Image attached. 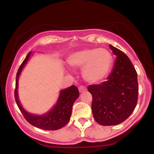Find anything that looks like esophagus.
Wrapping results in <instances>:
<instances>
[{
	"label": "esophagus",
	"instance_id": "obj_1",
	"mask_svg": "<svg viewBox=\"0 0 154 154\" xmlns=\"http://www.w3.org/2000/svg\"><path fill=\"white\" fill-rule=\"evenodd\" d=\"M86 90H87V88H86L85 86H84V85H81V86H79V91L80 92V93H82V92L86 91Z\"/></svg>",
	"mask_w": 154,
	"mask_h": 154
}]
</instances>
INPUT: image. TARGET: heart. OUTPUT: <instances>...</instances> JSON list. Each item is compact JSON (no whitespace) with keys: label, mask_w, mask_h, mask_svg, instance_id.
<instances>
[{"label":"heart","mask_w":154,"mask_h":154,"mask_svg":"<svg viewBox=\"0 0 154 154\" xmlns=\"http://www.w3.org/2000/svg\"><path fill=\"white\" fill-rule=\"evenodd\" d=\"M68 62L74 68H82V76L88 82H100L109 74L112 56L105 48H90L77 51L69 57Z\"/></svg>","instance_id":"1"}]
</instances>
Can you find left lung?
I'll return each mask as SVG.
<instances>
[{"label": "left lung", "instance_id": "obj_1", "mask_svg": "<svg viewBox=\"0 0 154 154\" xmlns=\"http://www.w3.org/2000/svg\"><path fill=\"white\" fill-rule=\"evenodd\" d=\"M109 46L116 56L112 72L106 81L88 88L93 97L91 107L94 119L104 126L119 125L128 119L138 98L135 67L122 51L111 45Z\"/></svg>", "mask_w": 154, "mask_h": 154}]
</instances>
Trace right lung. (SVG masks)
Instances as JSON below:
<instances>
[{"mask_svg":"<svg viewBox=\"0 0 154 154\" xmlns=\"http://www.w3.org/2000/svg\"><path fill=\"white\" fill-rule=\"evenodd\" d=\"M30 55L31 52L28 53L27 56H26L25 59L23 61L22 64L20 65L17 73L14 91L15 100L24 117L32 125L36 127V128L46 130H58V129L64 127L69 121L70 116L72 114V106L79 95L78 88L75 85H72L71 87L61 91L57 103L53 108V109H51L47 114L41 116H35L26 112L19 103L17 90H18L19 76L22 72L23 67L27 62Z\"/></svg>","mask_w":154,"mask_h":154,"instance_id":"obj_1","label":"right lung"}]
</instances>
